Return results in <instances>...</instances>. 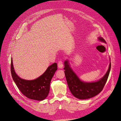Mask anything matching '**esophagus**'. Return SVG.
I'll return each mask as SVG.
<instances>
[{
	"label": "esophagus",
	"instance_id": "obj_1",
	"mask_svg": "<svg viewBox=\"0 0 121 121\" xmlns=\"http://www.w3.org/2000/svg\"><path fill=\"white\" fill-rule=\"evenodd\" d=\"M58 66L59 68L62 69L63 67V62L62 61H59L58 63Z\"/></svg>",
	"mask_w": 121,
	"mask_h": 121
}]
</instances>
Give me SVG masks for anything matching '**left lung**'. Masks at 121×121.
Masks as SVG:
<instances>
[{"label":"left lung","instance_id":"obj_1","mask_svg":"<svg viewBox=\"0 0 121 121\" xmlns=\"http://www.w3.org/2000/svg\"><path fill=\"white\" fill-rule=\"evenodd\" d=\"M98 40L106 43L102 37H99ZM64 66V73L69 90L75 98L80 99H85L96 96L103 90L108 78L111 69V62L108 69L104 77L97 81L91 82L81 80L70 67L68 60L65 61Z\"/></svg>","mask_w":121,"mask_h":121}]
</instances>
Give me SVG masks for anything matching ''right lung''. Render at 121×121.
I'll return each mask as SVG.
<instances>
[{"label": "right lung", "mask_w": 121, "mask_h": 121, "mask_svg": "<svg viewBox=\"0 0 121 121\" xmlns=\"http://www.w3.org/2000/svg\"><path fill=\"white\" fill-rule=\"evenodd\" d=\"M57 69V65L54 63L49 66L44 73L34 80L21 78L16 74L11 58V72L13 79L19 90L27 98L36 100H43L48 96L51 80Z\"/></svg>", "instance_id": "1"}]
</instances>
